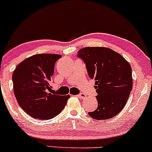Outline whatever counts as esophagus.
<instances>
[{
	"label": "esophagus",
	"instance_id": "1",
	"mask_svg": "<svg viewBox=\"0 0 152 152\" xmlns=\"http://www.w3.org/2000/svg\"><path fill=\"white\" fill-rule=\"evenodd\" d=\"M78 97H79V98H81V99H85L86 97V96L84 94H83V93H81V94H79L78 95Z\"/></svg>",
	"mask_w": 152,
	"mask_h": 152
}]
</instances>
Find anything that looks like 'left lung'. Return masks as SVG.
Returning a JSON list of instances; mask_svg holds the SVG:
<instances>
[{
	"label": "left lung",
	"mask_w": 152,
	"mask_h": 152,
	"mask_svg": "<svg viewBox=\"0 0 152 152\" xmlns=\"http://www.w3.org/2000/svg\"><path fill=\"white\" fill-rule=\"evenodd\" d=\"M77 56L86 64L88 76L95 80L98 107L88 112L94 119H109L126 105L132 89L129 63L114 50L105 47H86Z\"/></svg>",
	"instance_id": "left-lung-1"
}]
</instances>
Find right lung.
<instances>
[{"instance_id": "1", "label": "right lung", "mask_w": 152, "mask_h": 152, "mask_svg": "<svg viewBox=\"0 0 152 152\" xmlns=\"http://www.w3.org/2000/svg\"><path fill=\"white\" fill-rule=\"evenodd\" d=\"M58 54L41 53L28 57L17 66L12 79L19 106L34 118L48 120L61 112L69 95L48 93Z\"/></svg>"}]
</instances>
